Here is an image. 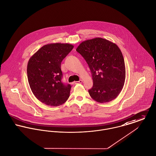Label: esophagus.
I'll list each match as a JSON object with an SVG mask.
<instances>
[{
    "label": "esophagus",
    "mask_w": 156,
    "mask_h": 156,
    "mask_svg": "<svg viewBox=\"0 0 156 156\" xmlns=\"http://www.w3.org/2000/svg\"><path fill=\"white\" fill-rule=\"evenodd\" d=\"M82 80H80L79 81H77V82H75V84H79V83H82Z\"/></svg>",
    "instance_id": "obj_1"
}]
</instances>
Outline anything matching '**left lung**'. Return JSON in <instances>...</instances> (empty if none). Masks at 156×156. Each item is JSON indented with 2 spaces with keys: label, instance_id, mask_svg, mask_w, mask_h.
<instances>
[{
  "label": "left lung",
  "instance_id": "8db88e82",
  "mask_svg": "<svg viewBox=\"0 0 156 156\" xmlns=\"http://www.w3.org/2000/svg\"><path fill=\"white\" fill-rule=\"evenodd\" d=\"M76 51L85 59L92 73L93 87L88 90L95 101L104 103L116 98L126 79V67L118 45L101 38L83 41Z\"/></svg>",
  "mask_w": 156,
  "mask_h": 156
}]
</instances>
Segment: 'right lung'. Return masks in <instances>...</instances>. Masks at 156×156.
<instances>
[{"label": "right lung", "instance_id": "right-lung-1", "mask_svg": "<svg viewBox=\"0 0 156 156\" xmlns=\"http://www.w3.org/2000/svg\"><path fill=\"white\" fill-rule=\"evenodd\" d=\"M73 47L67 43L45 45L28 61L27 74L30 88L35 97L46 105L60 106L69 96L71 87L61 81V64Z\"/></svg>", "mask_w": 156, "mask_h": 156}]
</instances>
